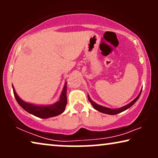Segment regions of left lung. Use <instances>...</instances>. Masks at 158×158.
Wrapping results in <instances>:
<instances>
[{
    "mask_svg": "<svg viewBox=\"0 0 158 158\" xmlns=\"http://www.w3.org/2000/svg\"><path fill=\"white\" fill-rule=\"evenodd\" d=\"M141 93H142V91L140 92V94L139 95H138V96L137 97V98H136L135 99H134V100L131 101V103H129V104H127L125 106H123L122 108H120V109H109V108H106V107H103V106H102L98 105L97 103L94 102V101H93L90 98L89 96H88V100H89L90 103L92 104L93 107H94L96 110H97V111H100V112H101V113H103V114H110V115H115V114H119V113H121V112L124 111H125V110L128 109L129 108H130L131 106H132L134 103H135L136 101L138 100V98H139Z\"/></svg>",
    "mask_w": 158,
    "mask_h": 158,
    "instance_id": "left-lung-1",
    "label": "left lung"
}]
</instances>
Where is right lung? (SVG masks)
Listing matches in <instances>:
<instances>
[{
    "mask_svg": "<svg viewBox=\"0 0 158 158\" xmlns=\"http://www.w3.org/2000/svg\"><path fill=\"white\" fill-rule=\"evenodd\" d=\"M66 84L64 85V87L62 90L61 96H60V101L55 103V104L51 106H35L31 103H27L25 101L21 100L18 96L15 91L14 88H13L14 90V94L15 98L19 105L23 108L25 111L29 112V114H33L34 116H37V117L42 118H47L49 117H53L57 115H60L65 109V106L67 105V86Z\"/></svg>",
    "mask_w": 158,
    "mask_h": 158,
    "instance_id": "1",
    "label": "right lung"
}]
</instances>
